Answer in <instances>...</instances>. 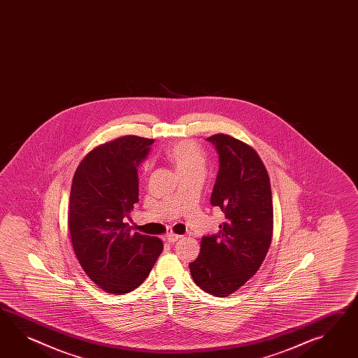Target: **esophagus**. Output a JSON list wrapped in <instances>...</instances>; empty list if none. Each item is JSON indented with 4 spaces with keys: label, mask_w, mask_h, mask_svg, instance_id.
Wrapping results in <instances>:
<instances>
[{
    "label": "esophagus",
    "mask_w": 358,
    "mask_h": 358,
    "mask_svg": "<svg viewBox=\"0 0 358 358\" xmlns=\"http://www.w3.org/2000/svg\"><path fill=\"white\" fill-rule=\"evenodd\" d=\"M181 238H182V236H177V234H172V233H171V234H168V236H166V242H168V243H176V242H177V241H180Z\"/></svg>",
    "instance_id": "obj_1"
}]
</instances>
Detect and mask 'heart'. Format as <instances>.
<instances>
[{
    "label": "heart",
    "instance_id": "obj_1",
    "mask_svg": "<svg viewBox=\"0 0 358 358\" xmlns=\"http://www.w3.org/2000/svg\"><path fill=\"white\" fill-rule=\"evenodd\" d=\"M166 157L175 166L178 176L192 172H203L206 169V159L198 145L190 141H182L166 151Z\"/></svg>",
    "mask_w": 358,
    "mask_h": 358
}]
</instances>
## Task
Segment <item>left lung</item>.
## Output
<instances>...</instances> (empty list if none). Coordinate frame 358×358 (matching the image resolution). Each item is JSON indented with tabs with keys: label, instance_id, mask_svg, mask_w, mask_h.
I'll return each instance as SVG.
<instances>
[{
	"label": "left lung",
	"instance_id": "8db88e82",
	"mask_svg": "<svg viewBox=\"0 0 358 358\" xmlns=\"http://www.w3.org/2000/svg\"><path fill=\"white\" fill-rule=\"evenodd\" d=\"M218 155L210 204L227 221L217 234L201 238V253L189 264L194 282L206 292L229 296L259 271L271 247V180L257 152L227 134L210 138Z\"/></svg>",
	"mask_w": 358,
	"mask_h": 358
}]
</instances>
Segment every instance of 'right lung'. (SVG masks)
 <instances>
[{
	"instance_id": "add662e5",
	"label": "right lung",
	"mask_w": 358,
	"mask_h": 358,
	"mask_svg": "<svg viewBox=\"0 0 358 358\" xmlns=\"http://www.w3.org/2000/svg\"><path fill=\"white\" fill-rule=\"evenodd\" d=\"M154 140L125 136L90 151L71 186L69 227L73 251L87 277L106 292L122 295L148 278L163 242L131 233L138 203V171Z\"/></svg>"
}]
</instances>
